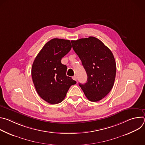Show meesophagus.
<instances>
[{
    "label": "esophagus",
    "mask_w": 145,
    "mask_h": 145,
    "mask_svg": "<svg viewBox=\"0 0 145 145\" xmlns=\"http://www.w3.org/2000/svg\"><path fill=\"white\" fill-rule=\"evenodd\" d=\"M72 78H73V80H75V81L77 80V77H76V76H73L72 77Z\"/></svg>",
    "instance_id": "34e87169"
}]
</instances>
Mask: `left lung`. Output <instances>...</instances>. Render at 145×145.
I'll list each match as a JSON object with an SVG mask.
<instances>
[{"mask_svg":"<svg viewBox=\"0 0 145 145\" xmlns=\"http://www.w3.org/2000/svg\"><path fill=\"white\" fill-rule=\"evenodd\" d=\"M71 42L88 76L86 83H79V86L89 101H98L107 96L114 86L116 72L114 55L100 40L93 37Z\"/></svg>","mask_w":145,"mask_h":145,"instance_id":"1","label":"left lung"}]
</instances>
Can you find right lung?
<instances>
[{
    "instance_id": "obj_1",
    "label": "right lung",
    "mask_w": 145,
    "mask_h": 145,
    "mask_svg": "<svg viewBox=\"0 0 145 145\" xmlns=\"http://www.w3.org/2000/svg\"><path fill=\"white\" fill-rule=\"evenodd\" d=\"M72 48L69 40L54 38L48 42L35 57L31 76L39 96L51 105L61 103L76 81L67 76V67L61 59Z\"/></svg>"
}]
</instances>
